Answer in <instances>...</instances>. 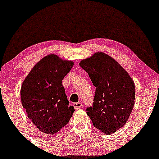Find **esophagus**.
Wrapping results in <instances>:
<instances>
[{
    "label": "esophagus",
    "mask_w": 159,
    "mask_h": 159,
    "mask_svg": "<svg viewBox=\"0 0 159 159\" xmlns=\"http://www.w3.org/2000/svg\"><path fill=\"white\" fill-rule=\"evenodd\" d=\"M73 106H74L75 108L76 109V110H78V109H80L82 107V103L81 102L74 103L73 104Z\"/></svg>",
    "instance_id": "34e87169"
}]
</instances>
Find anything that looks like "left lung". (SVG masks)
I'll list each match as a JSON object with an SVG mask.
<instances>
[{"instance_id":"obj_1","label":"left lung","mask_w":159,"mask_h":159,"mask_svg":"<svg viewBox=\"0 0 159 159\" xmlns=\"http://www.w3.org/2000/svg\"><path fill=\"white\" fill-rule=\"evenodd\" d=\"M96 87L93 105L86 109L93 125L105 134L125 125L134 105L135 87L132 78L114 58L103 52L80 62Z\"/></svg>"}]
</instances>
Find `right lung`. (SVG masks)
<instances>
[{"instance_id":"obj_1","label":"right lung","mask_w":159,"mask_h":159,"mask_svg":"<svg viewBox=\"0 0 159 159\" xmlns=\"http://www.w3.org/2000/svg\"><path fill=\"white\" fill-rule=\"evenodd\" d=\"M74 63L56 54L44 57L33 67L21 87V100L27 116L41 132H58L69 123L75 111L69 106L63 78Z\"/></svg>"}]
</instances>
